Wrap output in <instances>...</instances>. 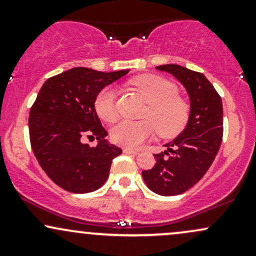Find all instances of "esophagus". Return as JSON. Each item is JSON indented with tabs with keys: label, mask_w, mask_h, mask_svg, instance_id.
I'll return each instance as SVG.
<instances>
[{
	"label": "esophagus",
	"mask_w": 256,
	"mask_h": 256,
	"mask_svg": "<svg viewBox=\"0 0 256 256\" xmlns=\"http://www.w3.org/2000/svg\"><path fill=\"white\" fill-rule=\"evenodd\" d=\"M124 152H125V154L137 155L138 154V150H136V149H132V148H124Z\"/></svg>",
	"instance_id": "1"
}]
</instances>
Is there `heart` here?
Wrapping results in <instances>:
<instances>
[{"instance_id":"heart-1","label":"heart","mask_w":256,"mask_h":256,"mask_svg":"<svg viewBox=\"0 0 256 256\" xmlns=\"http://www.w3.org/2000/svg\"><path fill=\"white\" fill-rule=\"evenodd\" d=\"M131 84L148 102L144 122H120L112 128L114 143L128 148H137L158 132L161 137H174L184 130L190 118V104L178 96V88L167 79L155 74H143L134 78ZM95 110L106 122L118 119L116 90L106 86L95 98ZM151 122H149L148 120Z\"/></svg>"}]
</instances>
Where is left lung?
I'll return each mask as SVG.
<instances>
[{"instance_id": "left-lung-1", "label": "left lung", "mask_w": 256, "mask_h": 256, "mask_svg": "<svg viewBox=\"0 0 256 256\" xmlns=\"http://www.w3.org/2000/svg\"><path fill=\"white\" fill-rule=\"evenodd\" d=\"M156 70L177 78L190 98V118L185 128L165 144L167 150L154 154L155 166L142 172L152 192L173 196L198 183L218 154L222 140V102L202 73L173 64Z\"/></svg>"}]
</instances>
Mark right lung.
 Here are the masks:
<instances>
[{"label": "right lung", "instance_id": "obj_1", "mask_svg": "<svg viewBox=\"0 0 256 256\" xmlns=\"http://www.w3.org/2000/svg\"><path fill=\"white\" fill-rule=\"evenodd\" d=\"M128 70L100 72L74 67L46 79L30 110L32 150L55 184L74 194L98 190L110 176L112 161L122 149L110 144L95 110V98L104 86L128 74ZM96 138V147L84 145Z\"/></svg>", "mask_w": 256, "mask_h": 256}]
</instances>
